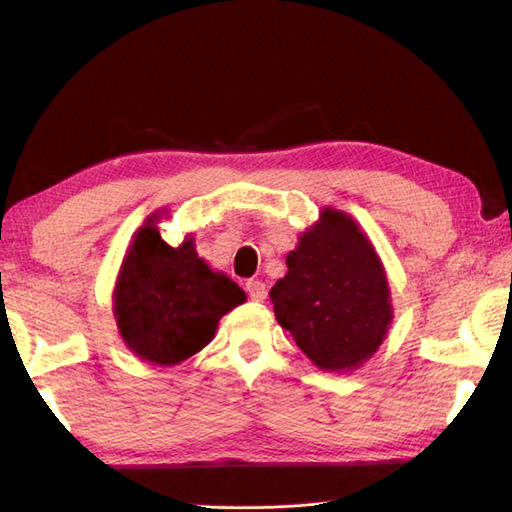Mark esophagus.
Masks as SVG:
<instances>
[{
	"mask_svg": "<svg viewBox=\"0 0 512 512\" xmlns=\"http://www.w3.org/2000/svg\"><path fill=\"white\" fill-rule=\"evenodd\" d=\"M246 292L253 301H264L266 299V286H264V281H259V279H248L246 281Z\"/></svg>",
	"mask_w": 512,
	"mask_h": 512,
	"instance_id": "1",
	"label": "esophagus"
}]
</instances>
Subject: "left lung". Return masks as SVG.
Returning a JSON list of instances; mask_svg holds the SVG:
<instances>
[{
  "mask_svg": "<svg viewBox=\"0 0 512 512\" xmlns=\"http://www.w3.org/2000/svg\"><path fill=\"white\" fill-rule=\"evenodd\" d=\"M270 288L275 317L325 372L358 369L383 345L394 319L391 290L374 244L350 215L325 206L286 257Z\"/></svg>",
  "mask_w": 512,
  "mask_h": 512,
  "instance_id": "left-lung-1",
  "label": "left lung"
}]
</instances>
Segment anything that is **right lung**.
<instances>
[{
	"label": "right lung",
	"instance_id": "right-lung-1",
	"mask_svg": "<svg viewBox=\"0 0 512 512\" xmlns=\"http://www.w3.org/2000/svg\"><path fill=\"white\" fill-rule=\"evenodd\" d=\"M167 213V211H165ZM160 211L134 233L114 286V319L123 343L154 365H178L215 336L244 290L211 270L187 235L180 246L160 237Z\"/></svg>",
	"mask_w": 512,
	"mask_h": 512
}]
</instances>
